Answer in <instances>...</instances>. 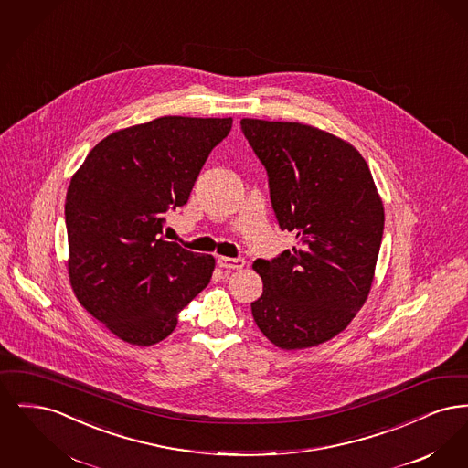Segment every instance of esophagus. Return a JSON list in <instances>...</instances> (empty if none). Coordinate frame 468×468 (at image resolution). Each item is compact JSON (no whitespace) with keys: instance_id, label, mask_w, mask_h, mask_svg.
<instances>
[{"instance_id":"1","label":"esophagus","mask_w":468,"mask_h":468,"mask_svg":"<svg viewBox=\"0 0 468 468\" xmlns=\"http://www.w3.org/2000/svg\"><path fill=\"white\" fill-rule=\"evenodd\" d=\"M218 265L221 268H228V270H240L245 267V261L242 258H226V256H219L218 258Z\"/></svg>"}]
</instances>
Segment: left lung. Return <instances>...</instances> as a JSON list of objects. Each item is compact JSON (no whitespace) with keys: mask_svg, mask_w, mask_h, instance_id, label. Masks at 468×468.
Listing matches in <instances>:
<instances>
[{"mask_svg":"<svg viewBox=\"0 0 468 468\" xmlns=\"http://www.w3.org/2000/svg\"><path fill=\"white\" fill-rule=\"evenodd\" d=\"M265 165L270 200L298 244L256 260L263 294L252 317L281 349H307L344 332L368 298L384 229V207L356 149L302 122L242 119Z\"/></svg>","mask_w":468,"mask_h":468,"instance_id":"8db88e82","label":"left lung"}]
</instances>
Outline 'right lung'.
Returning <instances> with one entry per match:
<instances>
[{
    "instance_id": "obj_1",
    "label": "right lung",
    "mask_w": 468,
    "mask_h": 468,
    "mask_svg": "<svg viewBox=\"0 0 468 468\" xmlns=\"http://www.w3.org/2000/svg\"><path fill=\"white\" fill-rule=\"evenodd\" d=\"M231 117L165 115L98 142L68 186V277L80 305L121 340L147 347L210 282L216 260L163 237L189 200Z\"/></svg>"
}]
</instances>
